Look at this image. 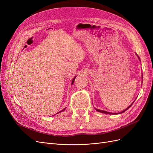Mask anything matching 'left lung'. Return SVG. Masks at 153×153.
I'll return each instance as SVG.
<instances>
[{
  "label": "left lung",
  "instance_id": "obj_1",
  "mask_svg": "<svg viewBox=\"0 0 153 153\" xmlns=\"http://www.w3.org/2000/svg\"><path fill=\"white\" fill-rule=\"evenodd\" d=\"M133 103H132V104H133ZM132 104H131V105H132ZM131 105L130 106H129V107H128L126 109H125V110L123 111V112H121V113H123L124 112H125V111L127 110L131 106ZM95 109H96V111H98V112H102V113H104V114H112V113H110V112H106V111H104V110H98V109H97V108H95ZM121 113H119V114H121ZM114 114H115V113H114Z\"/></svg>",
  "mask_w": 153,
  "mask_h": 153
}]
</instances>
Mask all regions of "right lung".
I'll list each match as a JSON object with an SVG mask.
<instances>
[{"instance_id": "add662e5", "label": "right lung", "mask_w": 153, "mask_h": 153, "mask_svg": "<svg viewBox=\"0 0 153 153\" xmlns=\"http://www.w3.org/2000/svg\"><path fill=\"white\" fill-rule=\"evenodd\" d=\"M75 78H76V77H75V78H73V81H72V83H71V84H73V82H74V80H75ZM65 109H66V108H64V109H63L62 110H61V111H60V112H57V114H58V113H59V112H62V111H64V110H65Z\"/></svg>"}]
</instances>
